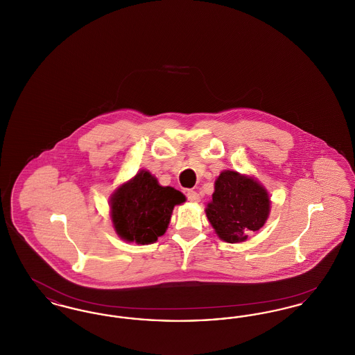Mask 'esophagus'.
<instances>
[{"label": "esophagus", "instance_id": "1", "mask_svg": "<svg viewBox=\"0 0 355 355\" xmlns=\"http://www.w3.org/2000/svg\"><path fill=\"white\" fill-rule=\"evenodd\" d=\"M186 197H187V200L190 201V202H200V194L197 193V191H194V190H187V193H186Z\"/></svg>", "mask_w": 355, "mask_h": 355}]
</instances>
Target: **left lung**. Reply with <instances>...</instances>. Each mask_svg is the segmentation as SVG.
<instances>
[{
    "label": "left lung",
    "instance_id": "obj_1",
    "mask_svg": "<svg viewBox=\"0 0 355 355\" xmlns=\"http://www.w3.org/2000/svg\"><path fill=\"white\" fill-rule=\"evenodd\" d=\"M213 200L205 213L216 234L227 243L246 241L270 214V196L252 175L223 170L214 182Z\"/></svg>",
    "mask_w": 355,
    "mask_h": 355
}]
</instances>
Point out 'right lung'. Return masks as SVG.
<instances>
[{
    "label": "right lung",
    "instance_id": "right-lung-1",
    "mask_svg": "<svg viewBox=\"0 0 355 355\" xmlns=\"http://www.w3.org/2000/svg\"><path fill=\"white\" fill-rule=\"evenodd\" d=\"M185 201L180 190L159 185L150 171L142 169L110 196V218L121 239L149 245L165 234L174 206Z\"/></svg>",
    "mask_w": 355,
    "mask_h": 355
}]
</instances>
